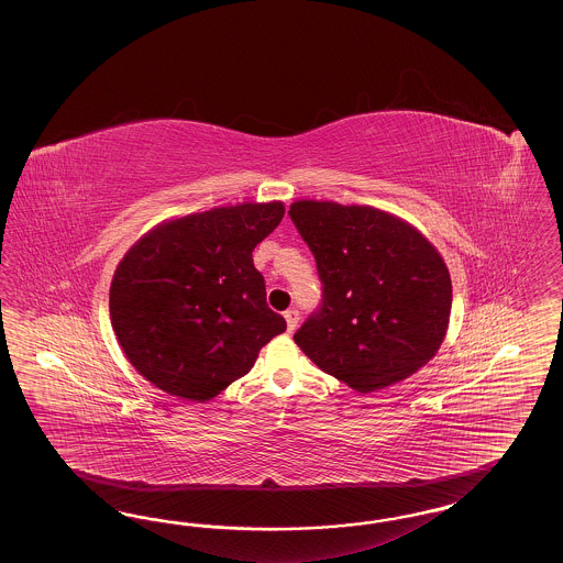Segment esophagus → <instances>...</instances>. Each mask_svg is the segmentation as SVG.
<instances>
[{
    "mask_svg": "<svg viewBox=\"0 0 563 563\" xmlns=\"http://www.w3.org/2000/svg\"><path fill=\"white\" fill-rule=\"evenodd\" d=\"M285 321H287V329L295 331V327H297V322H299V312H297L295 308L287 310V312H285Z\"/></svg>",
    "mask_w": 563,
    "mask_h": 563,
    "instance_id": "1",
    "label": "esophagus"
}]
</instances>
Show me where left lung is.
Segmentation results:
<instances>
[{"mask_svg": "<svg viewBox=\"0 0 563 563\" xmlns=\"http://www.w3.org/2000/svg\"><path fill=\"white\" fill-rule=\"evenodd\" d=\"M289 214L322 283L321 308L297 329L295 344L358 393L424 367L452 312L450 269L424 234L374 207L297 200Z\"/></svg>", "mask_w": 563, "mask_h": 563, "instance_id": "8db88e82", "label": "left lung"}]
</instances>
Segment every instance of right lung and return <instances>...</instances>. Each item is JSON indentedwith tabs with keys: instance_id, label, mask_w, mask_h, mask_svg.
I'll return each instance as SVG.
<instances>
[{
	"instance_id": "right-lung-1",
	"label": "right lung",
	"mask_w": 563,
	"mask_h": 563,
	"mask_svg": "<svg viewBox=\"0 0 563 563\" xmlns=\"http://www.w3.org/2000/svg\"><path fill=\"white\" fill-rule=\"evenodd\" d=\"M285 205L242 202L168 219L118 264L109 317L134 369L164 393L205 402L251 372L287 329L266 303L253 249Z\"/></svg>"
}]
</instances>
